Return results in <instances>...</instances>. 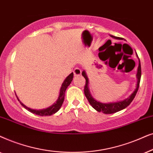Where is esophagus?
I'll return each mask as SVG.
<instances>
[{"label": "esophagus", "mask_w": 153, "mask_h": 153, "mask_svg": "<svg viewBox=\"0 0 153 153\" xmlns=\"http://www.w3.org/2000/svg\"><path fill=\"white\" fill-rule=\"evenodd\" d=\"M73 73H74L75 76H79V75H81V73H82V71H81L80 68H75L74 70H73Z\"/></svg>", "instance_id": "esophagus-1"}]
</instances>
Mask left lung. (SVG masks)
<instances>
[{
  "label": "left lung",
  "mask_w": 153,
  "mask_h": 153,
  "mask_svg": "<svg viewBox=\"0 0 153 153\" xmlns=\"http://www.w3.org/2000/svg\"><path fill=\"white\" fill-rule=\"evenodd\" d=\"M111 37H113L115 39H121V38L120 37H115V36H111ZM82 76L85 78V85L84 87V92L85 97H87V100L90 103L91 106H92L94 108L96 111L98 112H102V113L105 114H111L116 113V112H118L121 110H123L125 108H127L128 105H129L130 103H131V101L134 100V97L137 93L138 87H139V84H140V77H141V67H140V62L139 59V64H138V71L137 74H136V76H137V85H136V88L133 93L131 94V95L130 96L129 98L126 99L125 100L119 101V102L116 103H102L99 102V101H97L95 99H94L90 95V93H89V89H88V78H87L86 73H85V71H82Z\"/></svg>",
  "instance_id": "obj_1"
}]
</instances>
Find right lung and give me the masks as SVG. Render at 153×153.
I'll return each instance as SVG.
<instances>
[{
	"mask_svg": "<svg viewBox=\"0 0 153 153\" xmlns=\"http://www.w3.org/2000/svg\"><path fill=\"white\" fill-rule=\"evenodd\" d=\"M73 78V73H71V74L69 75L66 79H65L64 82L62 83V87H61V89H60L59 96L57 101H56V103H54V104L52 105V106L49 107V108H48L43 109V110H33V109H30V108H29L26 107V105H24L22 102H20V103H21L22 106L25 108L27 111H28L32 113L36 114V115H40V116L52 115H53V114L56 113V112H57L60 109V108L62 107L63 102H64V100L65 91H66V89H67V87H68V85L71 84V82H72ZM18 100H19V99H18Z\"/></svg>",
	"mask_w": 153,
	"mask_h": 153,
	"instance_id": "obj_1",
	"label": "right lung"
}]
</instances>
